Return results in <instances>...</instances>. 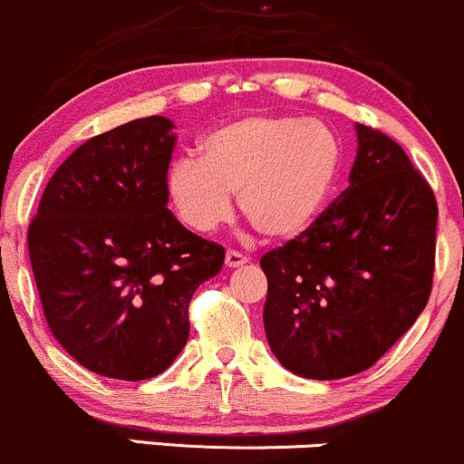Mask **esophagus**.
Here are the masks:
<instances>
[{
	"mask_svg": "<svg viewBox=\"0 0 464 464\" xmlns=\"http://www.w3.org/2000/svg\"><path fill=\"white\" fill-rule=\"evenodd\" d=\"M248 264V256L237 253V250H228L227 256H225V266L227 267H242Z\"/></svg>",
	"mask_w": 464,
	"mask_h": 464,
	"instance_id": "obj_1",
	"label": "esophagus"
}]
</instances>
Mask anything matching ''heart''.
<instances>
[{
    "label": "heart",
    "mask_w": 464,
    "mask_h": 464,
    "mask_svg": "<svg viewBox=\"0 0 464 464\" xmlns=\"http://www.w3.org/2000/svg\"><path fill=\"white\" fill-rule=\"evenodd\" d=\"M198 158H177L166 194L179 220L209 233L231 216V194L266 237H295L326 208L343 149L326 122L298 116H244L209 131Z\"/></svg>",
    "instance_id": "heart-1"
}]
</instances>
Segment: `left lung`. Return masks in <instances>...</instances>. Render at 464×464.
Wrapping results in <instances>:
<instances>
[{"mask_svg": "<svg viewBox=\"0 0 464 464\" xmlns=\"http://www.w3.org/2000/svg\"><path fill=\"white\" fill-rule=\"evenodd\" d=\"M350 186L285 246L261 256L264 326L289 372L334 381L370 370L426 309L437 198L398 142L356 122Z\"/></svg>", "mask_w": 464, "mask_h": 464, "instance_id": "left-lung-1", "label": "left lung"}]
</instances>
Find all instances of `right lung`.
<instances>
[{"label":"right lung","mask_w":464,"mask_h":464,"mask_svg":"<svg viewBox=\"0 0 464 464\" xmlns=\"http://www.w3.org/2000/svg\"><path fill=\"white\" fill-rule=\"evenodd\" d=\"M172 127L149 116L83 142L49 179L27 231L53 337L116 381L169 370L188 342L189 300L225 264V248L169 209Z\"/></svg>","instance_id":"add662e5"}]
</instances>
